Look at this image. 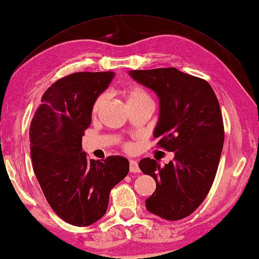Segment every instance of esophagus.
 I'll use <instances>...</instances> for the list:
<instances>
[{
	"instance_id": "esophagus-1",
	"label": "esophagus",
	"mask_w": 259,
	"mask_h": 259,
	"mask_svg": "<svg viewBox=\"0 0 259 259\" xmlns=\"http://www.w3.org/2000/svg\"><path fill=\"white\" fill-rule=\"evenodd\" d=\"M130 171L131 173H139L140 168L136 160H130Z\"/></svg>"
}]
</instances>
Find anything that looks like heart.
<instances>
[{"label":"heart","instance_id":"heart-1","mask_svg":"<svg viewBox=\"0 0 259 259\" xmlns=\"http://www.w3.org/2000/svg\"><path fill=\"white\" fill-rule=\"evenodd\" d=\"M126 96V102L128 104H139V103H153V98H151L150 93L147 91L143 86H131L130 89L126 90L125 92ZM106 100V94L105 93H101L96 99L94 100V102L92 104V109H91V112L92 114H96L99 111L102 109V106L105 103ZM125 150H133V145L131 144H125L124 145Z\"/></svg>","mask_w":259,"mask_h":259}]
</instances>
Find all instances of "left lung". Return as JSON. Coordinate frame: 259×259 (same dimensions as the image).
Instances as JSON below:
<instances>
[{
  "label": "left lung",
  "instance_id": "left-lung-1",
  "mask_svg": "<svg viewBox=\"0 0 259 259\" xmlns=\"http://www.w3.org/2000/svg\"><path fill=\"white\" fill-rule=\"evenodd\" d=\"M130 75L158 95L154 137L158 148L175 153L165 166L150 158L139 161L141 171L156 181L146 207L165 220H181L201 205L213 184L225 141L219 101L205 79L174 67L131 70Z\"/></svg>",
  "mask_w": 259,
  "mask_h": 259
}]
</instances>
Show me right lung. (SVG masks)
Here are the masks:
<instances>
[{"label":"right lung","instance_id":"right-lung-1","mask_svg":"<svg viewBox=\"0 0 259 259\" xmlns=\"http://www.w3.org/2000/svg\"><path fill=\"white\" fill-rule=\"evenodd\" d=\"M112 72H79L48 88L30 125V154L35 177L55 213L86 227L101 219L110 192L129 173V160L109 156L89 159L82 137L92 120V104L108 88Z\"/></svg>","mask_w":259,"mask_h":259}]
</instances>
